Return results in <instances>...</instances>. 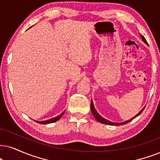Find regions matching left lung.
<instances>
[{"label":"left lung","instance_id":"8db88e82","mask_svg":"<svg viewBox=\"0 0 160 160\" xmlns=\"http://www.w3.org/2000/svg\"><path fill=\"white\" fill-rule=\"evenodd\" d=\"M142 40L143 41L145 42V43L146 44H148V43H147V41H146V40H145V38L143 37V36H142ZM144 108H145V107L144 108H143L142 110L140 111V112H139L138 114H137L136 116L135 117H133V118H131V119H130V120H127V121H125V122H120V123H117V122H111V121H108V120H106V119H104L103 117H102L100 116V114H98V112H97L96 111V109L94 108V104H93V102H92V100H91V110H92V114H93V115H94V117H95V119H96L98 121V122H101V123H103V124H106V125H124V124H126V123H128V122H130V121H131L133 120V119L134 118H135V117H137V116H139V114H141V113L142 112V111L144 110Z\"/></svg>","mask_w":160,"mask_h":160}]
</instances>
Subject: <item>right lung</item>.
Here are the masks:
<instances>
[{
  "label": "right lung",
  "instance_id": "right-lung-1",
  "mask_svg": "<svg viewBox=\"0 0 160 160\" xmlns=\"http://www.w3.org/2000/svg\"><path fill=\"white\" fill-rule=\"evenodd\" d=\"M64 113H65V111H64V112H62V114L58 115V117H54V118H52V119H49V120H45V121H35H35L36 122L40 123V124H48V123H52V122H56V121H58V120H60V119L61 118V117L62 116V115H63Z\"/></svg>",
  "mask_w": 160,
  "mask_h": 160
}]
</instances>
